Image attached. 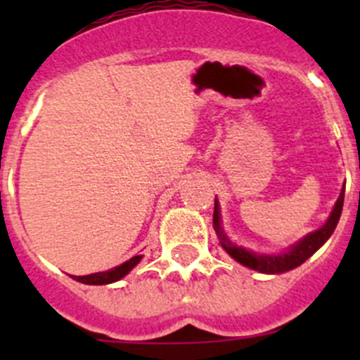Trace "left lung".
<instances>
[{"label": "left lung", "mask_w": 360, "mask_h": 360, "mask_svg": "<svg viewBox=\"0 0 360 360\" xmlns=\"http://www.w3.org/2000/svg\"><path fill=\"white\" fill-rule=\"evenodd\" d=\"M343 200H345V186L341 190L340 198H338L335 209H333L331 216H329L328 223L322 228H319L314 233L307 235L301 242H297L296 245H292L288 252H282L278 256H264V254H256L250 252V250H245L244 248H237L235 244H231L230 238L224 235L223 228H221V219H219V205H217V200H214V230H216L217 237H219L221 245L223 249L230 254L233 259H237L238 263L244 264V266L252 268V270L261 271V274H284V271L292 270V268L300 266L301 263L308 259L311 254L317 249H321L322 245L326 244L329 237L335 231L338 221H340L341 209H343Z\"/></svg>", "instance_id": "left-lung-1"}]
</instances>
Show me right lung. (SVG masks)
<instances>
[{
  "label": "right lung",
  "mask_w": 360,
  "mask_h": 360,
  "mask_svg": "<svg viewBox=\"0 0 360 360\" xmlns=\"http://www.w3.org/2000/svg\"><path fill=\"white\" fill-rule=\"evenodd\" d=\"M143 256H134L130 257L129 261H125L123 264L120 266L111 268L108 271H99V274H92V275H83V277H72L75 281L82 282V284H90V285H103V284H111V282L120 281L122 277H125L134 266L141 261Z\"/></svg>",
  "instance_id": "right-lung-1"
}]
</instances>
